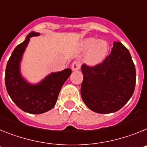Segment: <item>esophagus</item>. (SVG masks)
Listing matches in <instances>:
<instances>
[{
    "instance_id": "34e87169",
    "label": "esophagus",
    "mask_w": 147,
    "mask_h": 147,
    "mask_svg": "<svg viewBox=\"0 0 147 147\" xmlns=\"http://www.w3.org/2000/svg\"><path fill=\"white\" fill-rule=\"evenodd\" d=\"M80 68V62H76V61H74V62H73L72 65H71V69H72L73 71H78Z\"/></svg>"
}]
</instances>
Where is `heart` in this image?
Returning a JSON list of instances; mask_svg holds the SVG:
<instances>
[{"instance_id": "b5f03b06", "label": "heart", "mask_w": 147, "mask_h": 147, "mask_svg": "<svg viewBox=\"0 0 147 147\" xmlns=\"http://www.w3.org/2000/svg\"><path fill=\"white\" fill-rule=\"evenodd\" d=\"M81 49L83 51H88L85 57L87 63L90 65H96L101 63L107 57L109 45L104 40L88 37L82 42Z\"/></svg>"}]
</instances>
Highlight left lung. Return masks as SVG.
<instances>
[{"mask_svg":"<svg viewBox=\"0 0 147 147\" xmlns=\"http://www.w3.org/2000/svg\"><path fill=\"white\" fill-rule=\"evenodd\" d=\"M81 70V96L93 112L115 113L132 97L136 86V67L129 51L121 42H113L111 53L101 64L93 67L83 64Z\"/></svg>","mask_w":147,"mask_h":147,"instance_id":"1","label":"left lung"}]
</instances>
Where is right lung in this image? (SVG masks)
<instances>
[{"label":"right lung","instance_id":"1","mask_svg":"<svg viewBox=\"0 0 147 147\" xmlns=\"http://www.w3.org/2000/svg\"><path fill=\"white\" fill-rule=\"evenodd\" d=\"M40 34L32 32L15 48L8 60L5 74V84L10 98L19 108L31 114H41L51 110L62 85L71 74L70 68L51 73L37 84H31L23 78L20 73L23 53L30 38Z\"/></svg>","mask_w":147,"mask_h":147}]
</instances>
